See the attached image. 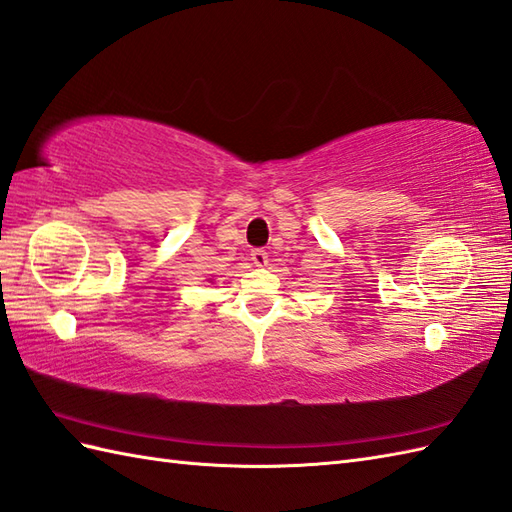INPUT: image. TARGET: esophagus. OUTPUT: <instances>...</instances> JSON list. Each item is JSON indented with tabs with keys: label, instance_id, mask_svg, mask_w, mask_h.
Returning a JSON list of instances; mask_svg holds the SVG:
<instances>
[{
	"label": "esophagus",
	"instance_id": "34e87169",
	"mask_svg": "<svg viewBox=\"0 0 512 512\" xmlns=\"http://www.w3.org/2000/svg\"><path fill=\"white\" fill-rule=\"evenodd\" d=\"M251 259H253L255 266L264 268V266L268 264V253L264 251V248H253V251H251Z\"/></svg>",
	"mask_w": 512,
	"mask_h": 512
}]
</instances>
